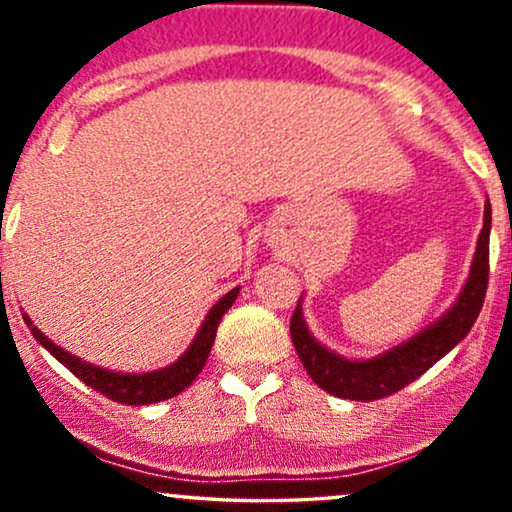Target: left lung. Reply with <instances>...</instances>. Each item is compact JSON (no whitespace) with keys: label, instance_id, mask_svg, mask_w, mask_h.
<instances>
[{"label":"left lung","instance_id":"left-lung-1","mask_svg":"<svg viewBox=\"0 0 512 512\" xmlns=\"http://www.w3.org/2000/svg\"><path fill=\"white\" fill-rule=\"evenodd\" d=\"M489 236L491 204L486 199L484 228L479 233L477 252H474L469 279L464 284L460 298L438 322H433L424 332L411 337L409 342L385 351L383 356L368 358V361H351V358L332 354L330 349L317 344L313 334L308 332L301 301H298L291 317V339L303 368L308 370L315 385H320L322 390L334 397L354 399V402H373V399L395 395L397 390L414 383L433 363L455 349L472 330L481 305H484L486 284H489Z\"/></svg>","mask_w":512,"mask_h":512}]
</instances>
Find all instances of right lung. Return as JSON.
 <instances>
[{
    "label": "right lung",
    "instance_id": "obj_1",
    "mask_svg": "<svg viewBox=\"0 0 512 512\" xmlns=\"http://www.w3.org/2000/svg\"><path fill=\"white\" fill-rule=\"evenodd\" d=\"M238 286L233 291H228L226 296L221 298L214 308L209 310V315L204 317L202 327H199L195 342L190 344V349L182 354L178 361L170 363V366L161 368V370H151V373H115V370H105L101 366H93V363L81 361L64 351L62 346H57L55 342H50L38 327L33 325L31 317L23 313V320L26 325L31 327V334L38 339L45 349L50 351L62 366H67L81 383H86L88 387H93L96 392H101L108 399L120 404H156L163 402V399H170L175 395H180L185 387L192 385V380L202 373L204 363H207L211 344H214L216 337V327H219L223 313H228L233 303L238 298Z\"/></svg>",
    "mask_w": 512,
    "mask_h": 512
}]
</instances>
